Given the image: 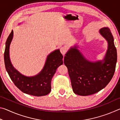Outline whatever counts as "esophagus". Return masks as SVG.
<instances>
[{"label":"esophagus","mask_w":120,"mask_h":120,"mask_svg":"<svg viewBox=\"0 0 120 120\" xmlns=\"http://www.w3.org/2000/svg\"><path fill=\"white\" fill-rule=\"evenodd\" d=\"M60 51L62 54V55L64 56L65 53H66V52H67L66 48H64V47H61L60 48Z\"/></svg>","instance_id":"esophagus-1"}]
</instances>
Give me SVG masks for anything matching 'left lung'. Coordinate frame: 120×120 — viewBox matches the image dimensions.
<instances>
[{
    "instance_id": "1",
    "label": "left lung",
    "mask_w": 120,
    "mask_h": 120,
    "mask_svg": "<svg viewBox=\"0 0 120 120\" xmlns=\"http://www.w3.org/2000/svg\"><path fill=\"white\" fill-rule=\"evenodd\" d=\"M99 33L108 42L104 62H89L76 47L69 50L64 58L72 90L77 95L87 96L98 92L107 86L114 74L117 52L113 36L108 27L101 28Z\"/></svg>"
}]
</instances>
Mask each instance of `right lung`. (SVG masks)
<instances>
[{
  "instance_id": "right-lung-1",
  "label": "right lung",
  "mask_w": 120,
  "mask_h": 120,
  "mask_svg": "<svg viewBox=\"0 0 120 120\" xmlns=\"http://www.w3.org/2000/svg\"><path fill=\"white\" fill-rule=\"evenodd\" d=\"M13 37V31L6 42L4 61L6 69L14 84L22 92L36 96H45L51 92V82L56 69L62 64L63 56L59 50L54 51L48 56L45 66L35 76H24L14 68L9 59V45Z\"/></svg>"
}]
</instances>
